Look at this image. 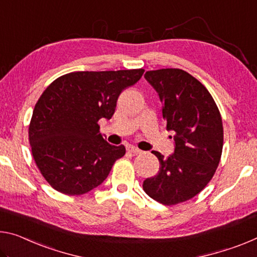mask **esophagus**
<instances>
[{
	"mask_svg": "<svg viewBox=\"0 0 257 257\" xmlns=\"http://www.w3.org/2000/svg\"><path fill=\"white\" fill-rule=\"evenodd\" d=\"M127 151H128V152H130V153H133V154H140V153H142V151L140 149L135 148V146H128Z\"/></svg>",
	"mask_w": 257,
	"mask_h": 257,
	"instance_id": "esophagus-1",
	"label": "esophagus"
}]
</instances>
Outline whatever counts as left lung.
Masks as SVG:
<instances>
[{"label":"left lung","mask_w":257,"mask_h":257,"mask_svg":"<svg viewBox=\"0 0 257 257\" xmlns=\"http://www.w3.org/2000/svg\"><path fill=\"white\" fill-rule=\"evenodd\" d=\"M144 76L160 97L175 151L167 159L153 151L160 168L143 189L162 205H177L201 192L216 172L223 149L221 113L205 85L185 71L162 68Z\"/></svg>","instance_id":"obj_1"}]
</instances>
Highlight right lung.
<instances>
[{
  "instance_id": "1",
  "label": "right lung",
  "mask_w": 257,
  "mask_h": 257,
  "mask_svg": "<svg viewBox=\"0 0 257 257\" xmlns=\"http://www.w3.org/2000/svg\"><path fill=\"white\" fill-rule=\"evenodd\" d=\"M143 68L72 72L49 84L35 104L28 138L39 170L56 191L84 194L100 185L123 145L108 144L98 121L111 119L116 100L135 84Z\"/></svg>"
}]
</instances>
